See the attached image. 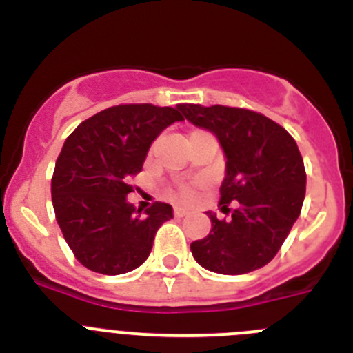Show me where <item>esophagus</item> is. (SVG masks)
Here are the masks:
<instances>
[{
	"mask_svg": "<svg viewBox=\"0 0 353 353\" xmlns=\"http://www.w3.org/2000/svg\"><path fill=\"white\" fill-rule=\"evenodd\" d=\"M173 214H174V217H185V215L189 214V210H187V208H183V207H174Z\"/></svg>",
	"mask_w": 353,
	"mask_h": 353,
	"instance_id": "34e87169",
	"label": "esophagus"
}]
</instances>
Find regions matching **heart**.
I'll return each mask as SVG.
<instances>
[{"label": "heart", "mask_w": 353, "mask_h": 353, "mask_svg": "<svg viewBox=\"0 0 353 353\" xmlns=\"http://www.w3.org/2000/svg\"><path fill=\"white\" fill-rule=\"evenodd\" d=\"M176 194H179L182 199L192 198V194H194V187H192V185H183V187H180L179 192H176Z\"/></svg>", "instance_id": "b5f03b06"}]
</instances>
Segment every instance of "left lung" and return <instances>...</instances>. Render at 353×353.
<instances>
[{"instance_id":"8db88e82","label":"left lung","mask_w":353,"mask_h":353,"mask_svg":"<svg viewBox=\"0 0 353 353\" xmlns=\"http://www.w3.org/2000/svg\"><path fill=\"white\" fill-rule=\"evenodd\" d=\"M176 108L217 138L226 159L221 210L236 207L224 221L207 212L212 230L192 242V256L203 269L226 276L261 269L277 254L304 203L305 170L297 143L276 121L248 109Z\"/></svg>"}]
</instances>
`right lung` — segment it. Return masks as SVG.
Returning <instances> with one entry per match:
<instances>
[{
	"mask_svg": "<svg viewBox=\"0 0 353 353\" xmlns=\"http://www.w3.org/2000/svg\"><path fill=\"white\" fill-rule=\"evenodd\" d=\"M182 120L176 108L114 105L67 138L52 174V207L68 248L86 269L118 276L145 263L173 208L157 201L143 214L127 201L129 180L141 171L159 134Z\"/></svg>",
	"mask_w": 353,
	"mask_h": 353,
	"instance_id": "obj_1",
	"label": "right lung"
}]
</instances>
